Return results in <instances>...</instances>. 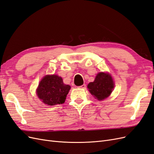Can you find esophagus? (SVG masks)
<instances>
[{"label":"esophagus","instance_id":"obj_1","mask_svg":"<svg viewBox=\"0 0 154 154\" xmlns=\"http://www.w3.org/2000/svg\"><path fill=\"white\" fill-rule=\"evenodd\" d=\"M78 88H86V85L85 84H83L80 87H78Z\"/></svg>","mask_w":154,"mask_h":154}]
</instances>
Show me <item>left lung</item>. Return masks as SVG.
Segmentation results:
<instances>
[{
    "label": "left lung",
    "mask_w": 154,
    "mask_h": 154,
    "mask_svg": "<svg viewBox=\"0 0 154 154\" xmlns=\"http://www.w3.org/2000/svg\"><path fill=\"white\" fill-rule=\"evenodd\" d=\"M114 82L110 74L101 72L97 74L93 82L88 84L87 88L91 94L100 101L108 97L112 92Z\"/></svg>",
    "instance_id": "left-lung-1"
}]
</instances>
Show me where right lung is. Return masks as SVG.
Returning <instances> with one entry per match:
<instances>
[{"label":"right lung","mask_w":154,"mask_h":154,"mask_svg":"<svg viewBox=\"0 0 154 154\" xmlns=\"http://www.w3.org/2000/svg\"><path fill=\"white\" fill-rule=\"evenodd\" d=\"M71 86L63 83L58 75H46L40 82L36 94L38 98L48 105L62 104L66 100Z\"/></svg>","instance_id":"right-lung-1"}]
</instances>
